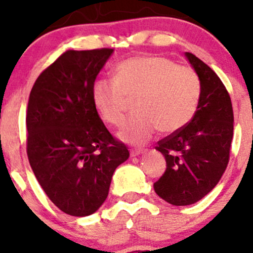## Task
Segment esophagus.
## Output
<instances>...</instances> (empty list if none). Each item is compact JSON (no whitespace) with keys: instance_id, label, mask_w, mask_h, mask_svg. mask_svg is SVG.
Masks as SVG:
<instances>
[{"instance_id":"esophagus-1","label":"esophagus","mask_w":253,"mask_h":253,"mask_svg":"<svg viewBox=\"0 0 253 253\" xmlns=\"http://www.w3.org/2000/svg\"><path fill=\"white\" fill-rule=\"evenodd\" d=\"M144 152H146V150H145V149H134V150H130V156L135 157V156L141 155V153H144Z\"/></svg>"}]
</instances>
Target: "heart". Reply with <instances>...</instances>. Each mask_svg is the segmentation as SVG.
<instances>
[{
	"label": "heart",
	"mask_w": 253,
	"mask_h": 253,
	"mask_svg": "<svg viewBox=\"0 0 253 253\" xmlns=\"http://www.w3.org/2000/svg\"><path fill=\"white\" fill-rule=\"evenodd\" d=\"M92 102L104 123L123 124L129 101L135 112L121 128L120 138L141 144L159 129L178 132L195 115L201 82L189 66L177 65L163 56H141L121 62L114 80L98 78L92 84Z\"/></svg>",
	"instance_id": "1"
}]
</instances>
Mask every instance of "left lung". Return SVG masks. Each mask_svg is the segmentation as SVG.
<instances>
[{
	"mask_svg": "<svg viewBox=\"0 0 253 253\" xmlns=\"http://www.w3.org/2000/svg\"><path fill=\"white\" fill-rule=\"evenodd\" d=\"M201 82L197 110L178 132L158 141L167 169L153 184L162 199L173 206L193 205L220 181L229 161L233 138V108L219 76L195 54L185 53Z\"/></svg>",
	"mask_w": 253,
	"mask_h": 253,
	"instance_id": "1",
	"label": "left lung"
}]
</instances>
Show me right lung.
<instances>
[{"label": "right lung", "instance_id": "right-lung-1", "mask_svg": "<svg viewBox=\"0 0 253 253\" xmlns=\"http://www.w3.org/2000/svg\"><path fill=\"white\" fill-rule=\"evenodd\" d=\"M112 53L113 48L65 51L39 75L28 100L31 168L48 199L72 216L101 207L115 169L129 157L92 102V84Z\"/></svg>", "mask_w": 253, "mask_h": 253}]
</instances>
